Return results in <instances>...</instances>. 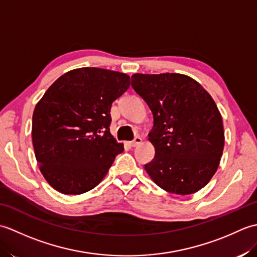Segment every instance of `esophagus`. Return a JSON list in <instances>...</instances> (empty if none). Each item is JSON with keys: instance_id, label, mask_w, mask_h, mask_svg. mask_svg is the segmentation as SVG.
Returning <instances> with one entry per match:
<instances>
[{"instance_id": "obj_1", "label": "esophagus", "mask_w": 257, "mask_h": 257, "mask_svg": "<svg viewBox=\"0 0 257 257\" xmlns=\"http://www.w3.org/2000/svg\"><path fill=\"white\" fill-rule=\"evenodd\" d=\"M139 144H141V138L140 137H136L134 139V141H132V143H129L130 147H136V146H138Z\"/></svg>"}]
</instances>
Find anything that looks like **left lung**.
Returning <instances> with one entry per match:
<instances>
[{
  "label": "left lung",
  "instance_id": "1",
  "mask_svg": "<svg viewBox=\"0 0 257 257\" xmlns=\"http://www.w3.org/2000/svg\"><path fill=\"white\" fill-rule=\"evenodd\" d=\"M132 86L154 114L149 141L156 154L145 170L167 192H198L214 176L224 148L215 101L198 81L182 74H135Z\"/></svg>",
  "mask_w": 257,
  "mask_h": 257
}]
</instances>
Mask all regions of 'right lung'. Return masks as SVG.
<instances>
[{
	"label": "right lung",
	"mask_w": 257,
	"mask_h": 257,
	"mask_svg": "<svg viewBox=\"0 0 257 257\" xmlns=\"http://www.w3.org/2000/svg\"><path fill=\"white\" fill-rule=\"evenodd\" d=\"M127 74L83 67L62 75L36 103L32 140L40 170L63 194L94 189L123 151L109 132L112 102L129 88Z\"/></svg>",
	"instance_id": "add662e5"
}]
</instances>
